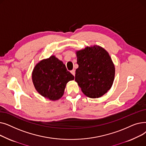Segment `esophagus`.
I'll list each match as a JSON object with an SVG mask.
<instances>
[{"label":"esophagus","instance_id":"1","mask_svg":"<svg viewBox=\"0 0 146 146\" xmlns=\"http://www.w3.org/2000/svg\"><path fill=\"white\" fill-rule=\"evenodd\" d=\"M71 73L74 76H75V70H71Z\"/></svg>","mask_w":146,"mask_h":146}]
</instances>
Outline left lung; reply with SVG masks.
I'll list each match as a JSON object with an SVG mask.
<instances>
[{"mask_svg": "<svg viewBox=\"0 0 146 146\" xmlns=\"http://www.w3.org/2000/svg\"><path fill=\"white\" fill-rule=\"evenodd\" d=\"M79 67L75 81L82 92L90 98H98L112 86L115 69L109 53L99 45L86 47L76 51Z\"/></svg>", "mask_w": 146, "mask_h": 146, "instance_id": "left-lung-1", "label": "left lung"}]
</instances>
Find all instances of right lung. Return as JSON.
Listing matches in <instances>:
<instances>
[{"label":"right lung","mask_w":146,"mask_h":146,"mask_svg":"<svg viewBox=\"0 0 146 146\" xmlns=\"http://www.w3.org/2000/svg\"><path fill=\"white\" fill-rule=\"evenodd\" d=\"M74 79L63 61L54 55L40 61L32 72V80L36 90L52 101L63 96L67 83Z\"/></svg>","instance_id":"right-lung-1"}]
</instances>
